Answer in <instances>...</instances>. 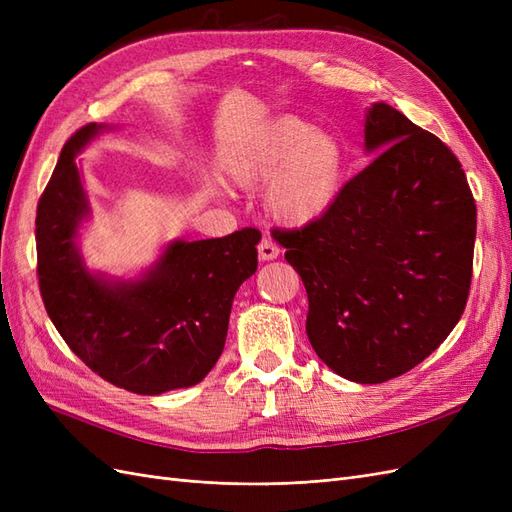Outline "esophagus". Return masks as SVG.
I'll return each instance as SVG.
<instances>
[{
	"label": "esophagus",
	"instance_id": "1",
	"mask_svg": "<svg viewBox=\"0 0 512 512\" xmlns=\"http://www.w3.org/2000/svg\"><path fill=\"white\" fill-rule=\"evenodd\" d=\"M258 256H260V260H273L280 256V245L267 237H262L258 243Z\"/></svg>",
	"mask_w": 512,
	"mask_h": 512
}]
</instances>
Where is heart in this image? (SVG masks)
I'll return each instance as SVG.
<instances>
[{"label": "heart", "mask_w": 512, "mask_h": 512, "mask_svg": "<svg viewBox=\"0 0 512 512\" xmlns=\"http://www.w3.org/2000/svg\"><path fill=\"white\" fill-rule=\"evenodd\" d=\"M344 166V147L331 132L292 115L265 123L224 160L228 179L239 188L269 183L267 209L288 226H305L329 211Z\"/></svg>", "instance_id": "b5f03b06"}]
</instances>
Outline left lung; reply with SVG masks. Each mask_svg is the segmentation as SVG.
I'll return each mask as SVG.
<instances>
[{
    "mask_svg": "<svg viewBox=\"0 0 512 512\" xmlns=\"http://www.w3.org/2000/svg\"><path fill=\"white\" fill-rule=\"evenodd\" d=\"M365 145L380 153L329 211L275 239L303 280L316 354L380 384L425 361L466 309L476 203L455 153L393 106L369 108Z\"/></svg>",
    "mask_w": 512,
    "mask_h": 512,
    "instance_id": "1",
    "label": "left lung"
}]
</instances>
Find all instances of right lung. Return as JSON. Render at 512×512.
Segmentation results:
<instances>
[{"mask_svg": "<svg viewBox=\"0 0 512 512\" xmlns=\"http://www.w3.org/2000/svg\"><path fill=\"white\" fill-rule=\"evenodd\" d=\"M100 130H76L38 200V286L46 314L79 359L119 389L160 395L203 380L224 350L235 292L258 267L260 230L168 245L145 280L108 286L81 265L87 211L74 156Z\"/></svg>", "mask_w": 512, "mask_h": 512, "instance_id": "obj_1", "label": "right lung"}]
</instances>
